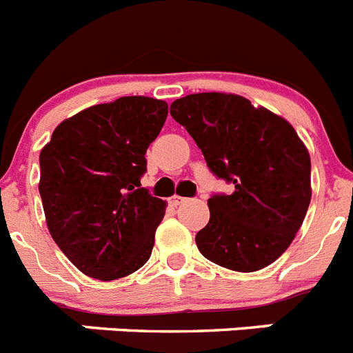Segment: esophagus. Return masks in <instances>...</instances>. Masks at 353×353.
Instances as JSON below:
<instances>
[{"mask_svg":"<svg viewBox=\"0 0 353 353\" xmlns=\"http://www.w3.org/2000/svg\"><path fill=\"white\" fill-rule=\"evenodd\" d=\"M183 201H187V199L182 198V196H176V194H174V196H171V198H170V203L173 205V207H176V205L183 203Z\"/></svg>","mask_w":353,"mask_h":353,"instance_id":"34e87169","label":"esophagus"}]
</instances>
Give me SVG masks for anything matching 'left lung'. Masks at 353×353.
<instances>
[{"label":"left lung","mask_w":353,"mask_h":353,"mask_svg":"<svg viewBox=\"0 0 353 353\" xmlns=\"http://www.w3.org/2000/svg\"><path fill=\"white\" fill-rule=\"evenodd\" d=\"M170 113L192 136L207 166L233 185L212 194L210 221L196 235L207 260L260 270L288 249L311 201V159L285 118L232 93H194Z\"/></svg>","instance_id":"1"}]
</instances>
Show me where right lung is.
<instances>
[{
  "label": "right lung",
  "instance_id": "1",
  "mask_svg": "<svg viewBox=\"0 0 353 353\" xmlns=\"http://www.w3.org/2000/svg\"><path fill=\"white\" fill-rule=\"evenodd\" d=\"M166 117L164 101L121 97L61 121L40 152L49 233L93 279L129 276L152 254L166 201L141 187V176Z\"/></svg>",
  "mask_w": 353,
  "mask_h": 353
}]
</instances>
